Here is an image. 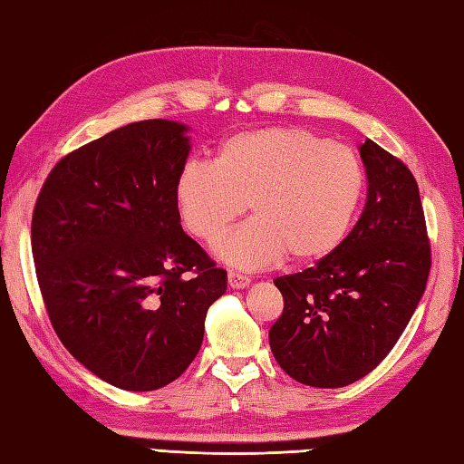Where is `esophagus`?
<instances>
[{"label": "esophagus", "mask_w": 464, "mask_h": 464, "mask_svg": "<svg viewBox=\"0 0 464 464\" xmlns=\"http://www.w3.org/2000/svg\"><path fill=\"white\" fill-rule=\"evenodd\" d=\"M228 285L232 286V288H244V286H248L250 285V276H246V275H240V273H228Z\"/></svg>", "instance_id": "esophagus-1"}]
</instances>
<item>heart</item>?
I'll return each mask as SVG.
<instances>
[{
	"label": "heart",
	"instance_id": "heart-1",
	"mask_svg": "<svg viewBox=\"0 0 464 464\" xmlns=\"http://www.w3.org/2000/svg\"><path fill=\"white\" fill-rule=\"evenodd\" d=\"M365 176L349 147L299 127H262L230 135L212 168L189 163L173 186L188 234L214 244L246 206L255 220L230 234L218 255L238 268L283 260L317 262L343 242Z\"/></svg>",
	"mask_w": 464,
	"mask_h": 464
}]
</instances>
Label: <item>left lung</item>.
I'll list each match as a JSON object with an SVG mask.
<instances>
[{"label": "left lung", "instance_id": "obj_1", "mask_svg": "<svg viewBox=\"0 0 464 464\" xmlns=\"http://www.w3.org/2000/svg\"><path fill=\"white\" fill-rule=\"evenodd\" d=\"M368 202L329 256L276 276L281 317L268 331L278 365L313 388H343L378 368L404 334L432 265L420 191L406 163L360 147Z\"/></svg>", "mask_w": 464, "mask_h": 464}]
</instances>
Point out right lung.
Instances as JSON below:
<instances>
[{
  "mask_svg": "<svg viewBox=\"0 0 464 464\" xmlns=\"http://www.w3.org/2000/svg\"><path fill=\"white\" fill-rule=\"evenodd\" d=\"M186 127L150 119L60 160L32 214V256L58 339L121 390L178 380L204 339L226 270L181 230L173 186Z\"/></svg>",
  "mask_w": 464,
  "mask_h": 464,
  "instance_id": "add662e5",
  "label": "right lung"
}]
</instances>
